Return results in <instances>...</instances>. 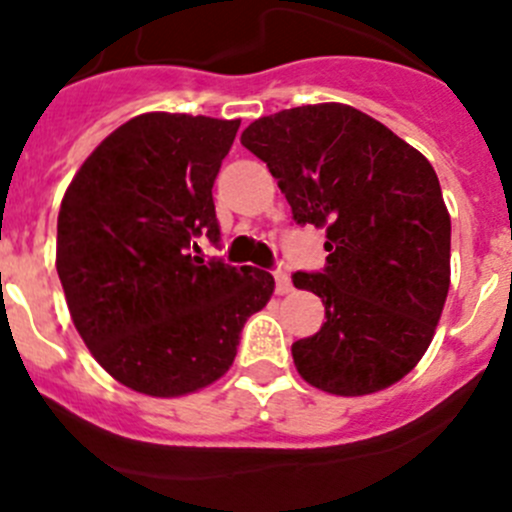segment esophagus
Wrapping results in <instances>:
<instances>
[{"instance_id":"esophagus-1","label":"esophagus","mask_w":512,"mask_h":512,"mask_svg":"<svg viewBox=\"0 0 512 512\" xmlns=\"http://www.w3.org/2000/svg\"><path fill=\"white\" fill-rule=\"evenodd\" d=\"M274 281H276V294H289L292 292V279L284 269H274Z\"/></svg>"}]
</instances>
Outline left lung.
<instances>
[{
    "label": "left lung",
    "instance_id": "8db88e82",
    "mask_svg": "<svg viewBox=\"0 0 512 512\" xmlns=\"http://www.w3.org/2000/svg\"><path fill=\"white\" fill-rule=\"evenodd\" d=\"M241 144L266 162L297 225H325L327 264L294 271L325 304L320 332L292 345L304 381L365 396L414 370L449 292V223L429 159L345 103L253 121Z\"/></svg>",
    "mask_w": 512,
    "mask_h": 512
}]
</instances>
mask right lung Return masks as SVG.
Wrapping results in <instances>:
<instances>
[{"label":"right lung","mask_w":512,"mask_h":512,"mask_svg":"<svg viewBox=\"0 0 512 512\" xmlns=\"http://www.w3.org/2000/svg\"><path fill=\"white\" fill-rule=\"evenodd\" d=\"M241 121L142 114L75 172L58 215V276L75 330L116 381L182 396L218 381L274 276L192 256L220 241L213 182Z\"/></svg>","instance_id":"right-lung-1"}]
</instances>
